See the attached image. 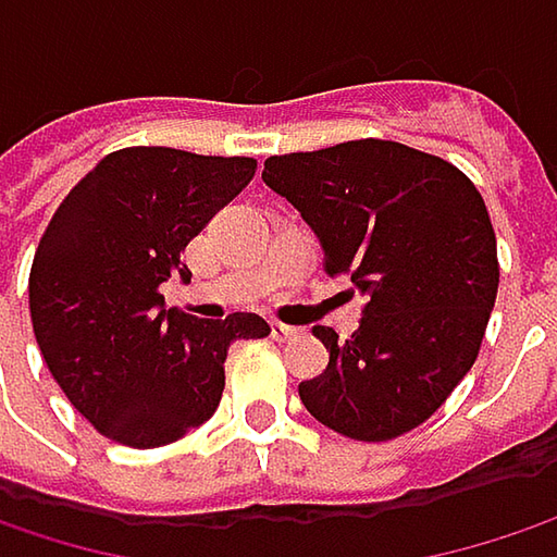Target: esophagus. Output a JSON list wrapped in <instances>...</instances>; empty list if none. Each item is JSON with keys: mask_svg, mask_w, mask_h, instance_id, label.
Wrapping results in <instances>:
<instances>
[{"mask_svg": "<svg viewBox=\"0 0 557 557\" xmlns=\"http://www.w3.org/2000/svg\"><path fill=\"white\" fill-rule=\"evenodd\" d=\"M271 335H274L277 342H296V338H302V329L283 325V322H271Z\"/></svg>", "mask_w": 557, "mask_h": 557, "instance_id": "obj_1", "label": "esophagus"}]
</instances>
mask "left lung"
I'll return each instance as SVG.
<instances>
[{
	"label": "left lung",
	"instance_id": "left-lung-1",
	"mask_svg": "<svg viewBox=\"0 0 557 557\" xmlns=\"http://www.w3.org/2000/svg\"><path fill=\"white\" fill-rule=\"evenodd\" d=\"M261 176L319 235L325 274L368 296L351 338L312 329L329 368L299 384L302 406L358 442L412 432L478 361L497 302V235L478 186L381 138L268 158Z\"/></svg>",
	"mask_w": 557,
	"mask_h": 557
}]
</instances>
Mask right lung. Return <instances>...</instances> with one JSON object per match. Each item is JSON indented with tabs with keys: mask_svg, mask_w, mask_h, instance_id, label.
<instances>
[{
	"mask_svg": "<svg viewBox=\"0 0 557 557\" xmlns=\"http://www.w3.org/2000/svg\"><path fill=\"white\" fill-rule=\"evenodd\" d=\"M255 170V158L122 148L57 206L28 277L32 325L60 389L106 438H183L222 399L228 345L271 335L255 312L206 322L164 309L161 293L170 274L189 277L180 255Z\"/></svg>",
	"mask_w": 557,
	"mask_h": 557,
	"instance_id": "add662e5",
	"label": "right lung"
}]
</instances>
